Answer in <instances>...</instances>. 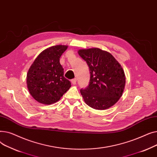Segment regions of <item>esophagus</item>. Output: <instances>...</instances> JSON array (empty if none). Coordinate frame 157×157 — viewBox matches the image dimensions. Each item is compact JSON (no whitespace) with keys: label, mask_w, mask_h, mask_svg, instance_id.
Here are the masks:
<instances>
[{"label":"esophagus","mask_w":157,"mask_h":157,"mask_svg":"<svg viewBox=\"0 0 157 157\" xmlns=\"http://www.w3.org/2000/svg\"><path fill=\"white\" fill-rule=\"evenodd\" d=\"M71 83H72V85H76V79H73L71 80Z\"/></svg>","instance_id":"esophagus-1"}]
</instances>
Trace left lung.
I'll list each match as a JSON object with an SVG mask.
<instances>
[{
	"mask_svg": "<svg viewBox=\"0 0 157 157\" xmlns=\"http://www.w3.org/2000/svg\"><path fill=\"white\" fill-rule=\"evenodd\" d=\"M78 52L90 72L88 86L80 90L84 101L97 110L111 108L124 91L126 79L121 65L110 53L99 48L81 49Z\"/></svg>",
	"mask_w": 157,
	"mask_h": 157,
	"instance_id": "obj_1",
	"label": "left lung"
}]
</instances>
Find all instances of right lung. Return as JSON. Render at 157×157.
Wrapping results in <instances>:
<instances>
[{
	"label": "right lung",
	"instance_id": "1",
	"mask_svg": "<svg viewBox=\"0 0 157 157\" xmlns=\"http://www.w3.org/2000/svg\"><path fill=\"white\" fill-rule=\"evenodd\" d=\"M68 46L56 45L41 52L31 65L27 74L29 93L39 103L49 105L59 101L71 86L63 76L60 58Z\"/></svg>",
	"mask_w": 157,
	"mask_h": 157
}]
</instances>
